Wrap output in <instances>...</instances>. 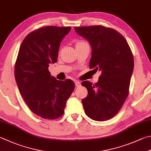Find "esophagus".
Listing matches in <instances>:
<instances>
[{"label":"esophagus","mask_w":151,"mask_h":151,"mask_svg":"<svg viewBox=\"0 0 151 151\" xmlns=\"http://www.w3.org/2000/svg\"><path fill=\"white\" fill-rule=\"evenodd\" d=\"M75 85H76V87H79L81 85V83L80 82H79V81H77V80H76L75 81Z\"/></svg>","instance_id":"esophagus-1"}]
</instances>
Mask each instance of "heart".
I'll use <instances>...</instances> for the list:
<instances>
[{
	"instance_id": "heart-1",
	"label": "heart",
	"mask_w": 151,
	"mask_h": 151,
	"mask_svg": "<svg viewBox=\"0 0 151 151\" xmlns=\"http://www.w3.org/2000/svg\"><path fill=\"white\" fill-rule=\"evenodd\" d=\"M84 42H83V41H78V42H77L76 44V46H78V45L83 44V43H84Z\"/></svg>"
}]
</instances>
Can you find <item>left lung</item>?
I'll use <instances>...</instances> for the list:
<instances>
[{
	"label": "left lung",
	"instance_id": "1",
	"mask_svg": "<svg viewBox=\"0 0 151 151\" xmlns=\"http://www.w3.org/2000/svg\"><path fill=\"white\" fill-rule=\"evenodd\" d=\"M74 29L91 47L90 68L101 72L97 83H81L88 91L81 101L85 112L95 121L108 120L120 111L128 96L134 67L132 52L124 36L112 28L93 25Z\"/></svg>",
	"mask_w": 151,
	"mask_h": 151
}]
</instances>
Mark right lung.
I'll return each mask as SVG.
<instances>
[{
  "mask_svg": "<svg viewBox=\"0 0 151 151\" xmlns=\"http://www.w3.org/2000/svg\"><path fill=\"white\" fill-rule=\"evenodd\" d=\"M71 27L47 26L29 33L19 47L14 76L29 109L40 117L55 120L64 114L75 83L51 76L49 64L57 62L60 44Z\"/></svg>",
  "mask_w": 151,
  "mask_h": 151,
  "instance_id": "1",
  "label": "right lung"
}]
</instances>
